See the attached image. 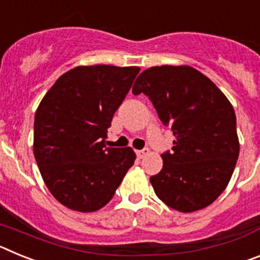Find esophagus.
I'll return each mask as SVG.
<instances>
[{
	"label": "esophagus",
	"instance_id": "1",
	"mask_svg": "<svg viewBox=\"0 0 260 260\" xmlns=\"http://www.w3.org/2000/svg\"><path fill=\"white\" fill-rule=\"evenodd\" d=\"M148 153H150V150H139V151H137V156L139 158H144L146 157L147 155H148Z\"/></svg>",
	"mask_w": 260,
	"mask_h": 260
}]
</instances>
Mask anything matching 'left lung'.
<instances>
[{
  "instance_id": "8db88e82",
  "label": "left lung",
  "mask_w": 260,
  "mask_h": 260,
  "mask_svg": "<svg viewBox=\"0 0 260 260\" xmlns=\"http://www.w3.org/2000/svg\"><path fill=\"white\" fill-rule=\"evenodd\" d=\"M150 98L176 141L162 153V169L150 178L168 207L194 212L228 186L240 153L236 113L210 78L187 65L153 66L135 80L133 93Z\"/></svg>"
}]
</instances>
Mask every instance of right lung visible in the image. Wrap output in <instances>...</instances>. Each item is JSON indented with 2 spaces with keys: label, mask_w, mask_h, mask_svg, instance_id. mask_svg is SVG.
I'll return each instance as SVG.
<instances>
[{
  "label": "right lung",
  "mask_w": 260,
  "mask_h": 260,
  "mask_svg": "<svg viewBox=\"0 0 260 260\" xmlns=\"http://www.w3.org/2000/svg\"><path fill=\"white\" fill-rule=\"evenodd\" d=\"M141 69L77 66L39 104L34 155L50 194L65 207L95 212L113 198L134 165L132 147H105L113 114Z\"/></svg>",
  "instance_id": "right-lung-1"
}]
</instances>
